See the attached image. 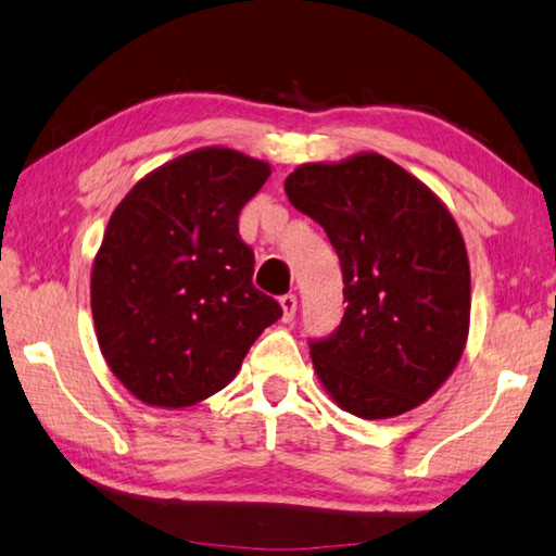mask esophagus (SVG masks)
I'll use <instances>...</instances> for the list:
<instances>
[{"mask_svg":"<svg viewBox=\"0 0 556 556\" xmlns=\"http://www.w3.org/2000/svg\"><path fill=\"white\" fill-rule=\"evenodd\" d=\"M280 307H283V323H293L298 313V298L295 295H283L280 298Z\"/></svg>","mask_w":556,"mask_h":556,"instance_id":"1","label":"esophagus"}]
</instances>
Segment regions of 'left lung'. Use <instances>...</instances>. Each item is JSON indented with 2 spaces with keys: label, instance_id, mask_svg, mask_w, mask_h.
Returning a JSON list of instances; mask_svg holds the SVG:
<instances>
[{
  "label": "left lung",
  "instance_id": "left-lung-1",
  "mask_svg": "<svg viewBox=\"0 0 556 556\" xmlns=\"http://www.w3.org/2000/svg\"><path fill=\"white\" fill-rule=\"evenodd\" d=\"M286 192L342 263V325L309 342L317 378L364 420L413 410L450 378L469 337L471 270L450 210L381 153L300 165Z\"/></svg>",
  "mask_w": 556,
  "mask_h": 556
}]
</instances>
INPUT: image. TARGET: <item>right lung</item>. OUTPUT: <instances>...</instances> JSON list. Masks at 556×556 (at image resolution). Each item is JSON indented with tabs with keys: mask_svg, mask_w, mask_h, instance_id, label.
Segmentation results:
<instances>
[{
	"mask_svg": "<svg viewBox=\"0 0 556 556\" xmlns=\"http://www.w3.org/2000/svg\"><path fill=\"white\" fill-rule=\"evenodd\" d=\"M270 165L224 146L180 155L116 204L92 266L106 366L153 407H190L227 386L263 329L283 317L253 286L239 212Z\"/></svg>",
	"mask_w": 556,
	"mask_h": 556,
	"instance_id": "obj_1",
	"label": "right lung"
}]
</instances>
